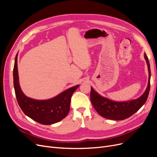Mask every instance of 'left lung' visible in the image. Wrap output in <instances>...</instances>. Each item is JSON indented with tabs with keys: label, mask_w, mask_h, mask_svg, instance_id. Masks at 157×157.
Returning <instances> with one entry per match:
<instances>
[{
	"label": "left lung",
	"mask_w": 157,
	"mask_h": 157,
	"mask_svg": "<svg viewBox=\"0 0 157 157\" xmlns=\"http://www.w3.org/2000/svg\"><path fill=\"white\" fill-rule=\"evenodd\" d=\"M144 55L148 66L149 80L145 91L138 98L126 101H115L101 96L91 87L90 99L92 103L101 116L112 120H124L135 113L146 101L150 90L151 69L147 54L145 53Z\"/></svg>",
	"instance_id": "8db88e82"
}]
</instances>
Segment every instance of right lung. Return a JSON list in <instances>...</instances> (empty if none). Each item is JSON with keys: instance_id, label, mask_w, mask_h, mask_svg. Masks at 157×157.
<instances>
[{"instance_id": "right-lung-1", "label": "right lung", "mask_w": 157, "mask_h": 157, "mask_svg": "<svg viewBox=\"0 0 157 157\" xmlns=\"http://www.w3.org/2000/svg\"><path fill=\"white\" fill-rule=\"evenodd\" d=\"M17 55L18 52L16 56L13 70V86L17 102L22 111L32 119L46 124H53L63 119L69 111L74 86L48 99L39 100L26 96L19 82Z\"/></svg>"}]
</instances>
